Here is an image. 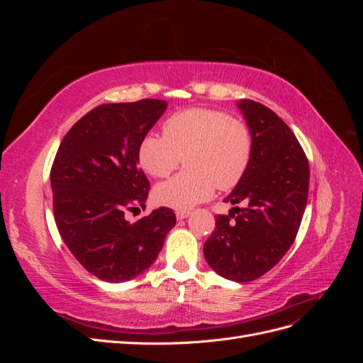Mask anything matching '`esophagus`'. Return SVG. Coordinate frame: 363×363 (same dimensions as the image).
Here are the masks:
<instances>
[{
    "label": "esophagus",
    "instance_id": "1",
    "mask_svg": "<svg viewBox=\"0 0 363 363\" xmlns=\"http://www.w3.org/2000/svg\"><path fill=\"white\" fill-rule=\"evenodd\" d=\"M189 215H191L189 211H177V212H175V216H177V219H184V218H188Z\"/></svg>",
    "mask_w": 363,
    "mask_h": 363
}]
</instances>
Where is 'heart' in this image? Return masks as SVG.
Wrapping results in <instances>:
<instances>
[{
  "label": "heart",
  "mask_w": 363,
  "mask_h": 363,
  "mask_svg": "<svg viewBox=\"0 0 363 363\" xmlns=\"http://www.w3.org/2000/svg\"><path fill=\"white\" fill-rule=\"evenodd\" d=\"M162 133L147 135L138 160L156 179L186 163L184 171L155 189V200L174 208H191L211 199L215 188L232 189L242 180L252 152L248 125L223 111L192 107L164 119Z\"/></svg>",
  "instance_id": "heart-1"
}]
</instances>
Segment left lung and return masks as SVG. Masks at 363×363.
<instances>
[{
    "mask_svg": "<svg viewBox=\"0 0 363 363\" xmlns=\"http://www.w3.org/2000/svg\"><path fill=\"white\" fill-rule=\"evenodd\" d=\"M250 127L248 169L225 203H242L218 215L215 232L203 247L219 276L245 283L268 272L294 244L309 195V162L292 130L269 107L240 100Z\"/></svg>",
    "mask_w": 363,
    "mask_h": 363,
    "instance_id": "left-lung-1",
    "label": "left lung"
}]
</instances>
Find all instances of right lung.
Here are the masks:
<instances>
[{
  "mask_svg": "<svg viewBox=\"0 0 363 363\" xmlns=\"http://www.w3.org/2000/svg\"><path fill=\"white\" fill-rule=\"evenodd\" d=\"M167 106L148 98L98 106L72 125L54 157L59 233L80 265L104 281H127L148 269L175 225L169 207L136 223L124 218L145 206L150 182L138 167V148Z\"/></svg>",
  "mask_w": 363,
  "mask_h": 363,
  "instance_id": "right-lung-1",
  "label": "right lung"
}]
</instances>
